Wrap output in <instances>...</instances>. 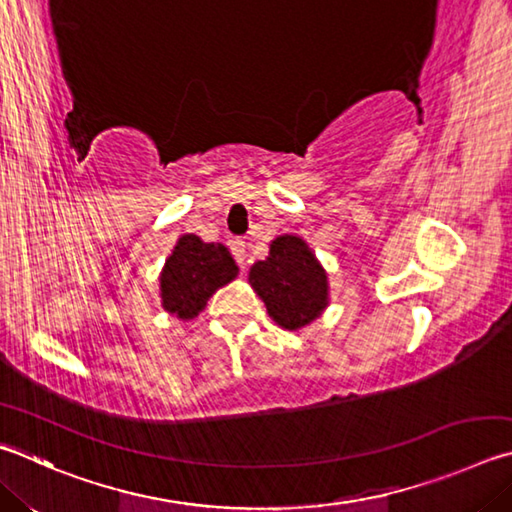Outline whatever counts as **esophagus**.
<instances>
[{
  "mask_svg": "<svg viewBox=\"0 0 512 512\" xmlns=\"http://www.w3.org/2000/svg\"><path fill=\"white\" fill-rule=\"evenodd\" d=\"M230 250H232V257L237 259V264L239 266H246V241H241V239H235L230 244Z\"/></svg>",
  "mask_w": 512,
  "mask_h": 512,
  "instance_id": "1",
  "label": "esophagus"
}]
</instances>
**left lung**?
Returning <instances> with one entry per match:
<instances>
[{"mask_svg": "<svg viewBox=\"0 0 512 512\" xmlns=\"http://www.w3.org/2000/svg\"><path fill=\"white\" fill-rule=\"evenodd\" d=\"M248 280L268 315L288 331L311 324L329 304L327 273L306 241L295 235L273 239L271 253L253 264Z\"/></svg>", "mask_w": 512, "mask_h": 512, "instance_id": "1", "label": "left lung"}]
</instances>
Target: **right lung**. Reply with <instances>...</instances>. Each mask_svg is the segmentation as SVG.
Masks as SVG:
<instances>
[{"mask_svg":"<svg viewBox=\"0 0 512 512\" xmlns=\"http://www.w3.org/2000/svg\"><path fill=\"white\" fill-rule=\"evenodd\" d=\"M239 268L224 244H206L197 235H183L161 273V300L167 313L192 320L217 288L237 277Z\"/></svg>","mask_w":512,"mask_h":512,"instance_id":"obj_1","label":"right lung"}]
</instances>
